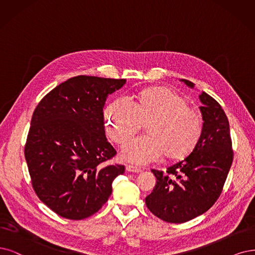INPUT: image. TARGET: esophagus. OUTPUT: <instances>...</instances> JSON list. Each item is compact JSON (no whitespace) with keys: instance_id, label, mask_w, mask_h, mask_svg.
Masks as SVG:
<instances>
[{"instance_id":"obj_1","label":"esophagus","mask_w":255,"mask_h":255,"mask_svg":"<svg viewBox=\"0 0 255 255\" xmlns=\"http://www.w3.org/2000/svg\"><path fill=\"white\" fill-rule=\"evenodd\" d=\"M126 170L129 171V172H140L142 171V169H140L139 167H136L134 165H127L126 166Z\"/></svg>"}]
</instances>
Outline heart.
<instances>
[{
    "label": "heart",
    "instance_id": "1",
    "mask_svg": "<svg viewBox=\"0 0 255 255\" xmlns=\"http://www.w3.org/2000/svg\"><path fill=\"white\" fill-rule=\"evenodd\" d=\"M108 136L125 146L145 125L148 135L139 137L123 150V157L136 164H147L162 154L168 159H181L192 152L203 132V117L187 105L180 94L165 87L140 91L133 104L117 99L104 113Z\"/></svg>",
    "mask_w": 255,
    "mask_h": 255
}]
</instances>
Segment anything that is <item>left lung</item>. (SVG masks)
<instances>
[{"instance_id":"left-lung-1","label":"left lung","mask_w":255,"mask_h":255,"mask_svg":"<svg viewBox=\"0 0 255 255\" xmlns=\"http://www.w3.org/2000/svg\"><path fill=\"white\" fill-rule=\"evenodd\" d=\"M182 81L193 87L192 82ZM200 100L203 132L192 152L166 171L151 169L156 185L146 206L167 223H185L209 210L223 191L233 161L227 116L209 94L203 91Z\"/></svg>"}]
</instances>
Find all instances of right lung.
I'll use <instances>...</instances> for the list:
<instances>
[{"mask_svg":"<svg viewBox=\"0 0 255 255\" xmlns=\"http://www.w3.org/2000/svg\"><path fill=\"white\" fill-rule=\"evenodd\" d=\"M126 80L78 75L53 88L31 118L25 158L37 197L62 218L80 221L98 212L125 166L107 165L116 149L105 135L106 98Z\"/></svg>","mask_w":255,"mask_h":255,"instance_id":"add662e5","label":"right lung"}]
</instances>
